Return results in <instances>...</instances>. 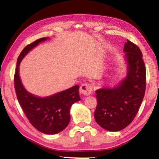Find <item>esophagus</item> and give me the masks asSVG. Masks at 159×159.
Segmentation results:
<instances>
[{
    "mask_svg": "<svg viewBox=\"0 0 159 159\" xmlns=\"http://www.w3.org/2000/svg\"><path fill=\"white\" fill-rule=\"evenodd\" d=\"M80 93L84 95H89L93 92V86L90 83H83L80 85Z\"/></svg>",
    "mask_w": 159,
    "mask_h": 159,
    "instance_id": "34e87169",
    "label": "esophagus"
}]
</instances>
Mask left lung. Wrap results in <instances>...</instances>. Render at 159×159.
Instances as JSON below:
<instances>
[{"instance_id": "left-lung-1", "label": "left lung", "mask_w": 159, "mask_h": 159, "mask_svg": "<svg viewBox=\"0 0 159 159\" xmlns=\"http://www.w3.org/2000/svg\"><path fill=\"white\" fill-rule=\"evenodd\" d=\"M123 51L128 64L127 76L119 85L95 91L98 100L96 122L109 131H119L130 124L138 112L146 90V68L138 46L130 41Z\"/></svg>"}]
</instances>
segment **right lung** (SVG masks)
I'll return each instance as SVG.
<instances>
[{
    "mask_svg": "<svg viewBox=\"0 0 159 159\" xmlns=\"http://www.w3.org/2000/svg\"><path fill=\"white\" fill-rule=\"evenodd\" d=\"M48 38H41L29 44L18 57L14 83L19 103L34 127L43 133L57 134L66 128L70 121L72 104L80 100L79 85L46 98H39L29 93L24 87L19 75V66L29 51Z\"/></svg>",
    "mask_w": 159,
    "mask_h": 159,
    "instance_id": "obj_1",
    "label": "right lung"
}]
</instances>
